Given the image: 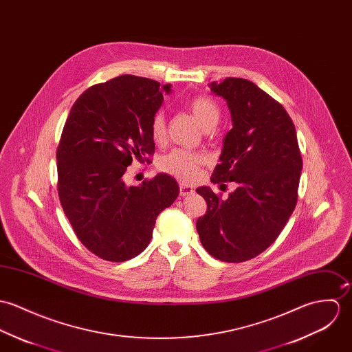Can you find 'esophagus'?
<instances>
[{"mask_svg":"<svg viewBox=\"0 0 352 352\" xmlns=\"http://www.w3.org/2000/svg\"><path fill=\"white\" fill-rule=\"evenodd\" d=\"M193 193H195L193 186L186 185V184H181V185H179V195H182V197L193 195Z\"/></svg>","mask_w":352,"mask_h":352,"instance_id":"1","label":"esophagus"}]
</instances>
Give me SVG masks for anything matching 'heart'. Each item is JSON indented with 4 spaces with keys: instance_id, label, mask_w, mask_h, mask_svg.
I'll use <instances>...</instances> for the list:
<instances>
[{
    "instance_id": "obj_1",
    "label": "heart",
    "mask_w": 352,
    "mask_h": 352,
    "mask_svg": "<svg viewBox=\"0 0 352 352\" xmlns=\"http://www.w3.org/2000/svg\"><path fill=\"white\" fill-rule=\"evenodd\" d=\"M190 112L195 116L198 124L205 128H213L220 118L219 105L209 97H195L189 104ZM151 135L153 139L160 143L166 136V118L162 111L157 112L151 121ZM205 157L198 153H192L186 150H174L167 155L160 157L159 168L160 171L175 177L179 181L190 182L197 178L199 166L204 163Z\"/></svg>"
}]
</instances>
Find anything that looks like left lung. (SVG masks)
Returning <instances> with one entry per match:
<instances>
[{
  "label": "left lung",
  "mask_w": 352,
  "mask_h": 352,
  "mask_svg": "<svg viewBox=\"0 0 352 352\" xmlns=\"http://www.w3.org/2000/svg\"><path fill=\"white\" fill-rule=\"evenodd\" d=\"M209 86L227 101L234 125L212 182L237 188L226 199L209 186L198 188L208 209L195 227L213 258L240 263L270 247L286 226L297 204L302 157L292 118L254 82L226 78Z\"/></svg>",
  "instance_id": "1"
}]
</instances>
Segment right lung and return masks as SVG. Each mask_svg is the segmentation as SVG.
Masks as SVG:
<instances>
[{
  "label": "right lung",
  "instance_id": "right-lung-1",
  "mask_svg": "<svg viewBox=\"0 0 352 352\" xmlns=\"http://www.w3.org/2000/svg\"><path fill=\"white\" fill-rule=\"evenodd\" d=\"M171 85L120 76L85 90L66 120L56 151L58 195L80 243L109 262L138 256L150 244L157 214L179 195L157 174L139 186L124 175L133 159L155 151L151 121Z\"/></svg>",
  "mask_w": 352,
  "mask_h": 352
}]
</instances>
